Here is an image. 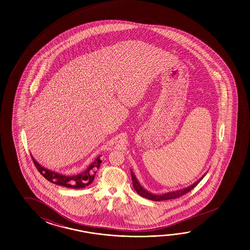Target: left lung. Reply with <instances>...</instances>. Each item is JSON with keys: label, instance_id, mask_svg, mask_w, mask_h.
Returning a JSON list of instances; mask_svg holds the SVG:
<instances>
[{"label": "left lung", "instance_id": "8db88e82", "mask_svg": "<svg viewBox=\"0 0 250 250\" xmlns=\"http://www.w3.org/2000/svg\"><path fill=\"white\" fill-rule=\"evenodd\" d=\"M130 173H131L133 187H134L136 193L138 195L143 196V197H145V198L158 202V201H165V200L175 199V198H178V197H181L182 195H185L186 193L189 192L191 189H193L204 179L207 172L202 177L200 178L198 181H196L195 183H193L190 186L187 187V188H181V189H178V190L170 191V192L165 193V194H162V195H156V194H152V193H150L149 191L146 190V188L140 184V182H138V180L136 179L135 173H134L132 170H130Z\"/></svg>", "mask_w": 250, "mask_h": 250}]
</instances>
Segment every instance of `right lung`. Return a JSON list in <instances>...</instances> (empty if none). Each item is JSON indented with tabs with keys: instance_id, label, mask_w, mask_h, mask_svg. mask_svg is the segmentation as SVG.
Returning <instances> with one entry per match:
<instances>
[{
	"instance_id": "add662e5",
	"label": "right lung",
	"mask_w": 250,
	"mask_h": 250,
	"mask_svg": "<svg viewBox=\"0 0 250 250\" xmlns=\"http://www.w3.org/2000/svg\"><path fill=\"white\" fill-rule=\"evenodd\" d=\"M100 156H99L95 159V161L92 162L87 167L84 172L77 174V175H72V176L63 175V174L56 173L55 171H51L49 169L45 168L38 163L32 156V159L33 163L38 169V171L48 182L55 183V184L59 185V186L66 187V188H83L84 187L89 186L91 182H93L96 173H97V170L99 169L100 163L102 162L100 160Z\"/></svg>"
}]
</instances>
